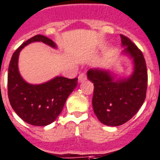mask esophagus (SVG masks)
<instances>
[{
  "label": "esophagus",
  "mask_w": 160,
  "mask_h": 160,
  "mask_svg": "<svg viewBox=\"0 0 160 160\" xmlns=\"http://www.w3.org/2000/svg\"><path fill=\"white\" fill-rule=\"evenodd\" d=\"M86 80H87V76H86L85 73H81V74H80V76H78L79 83H83V82L85 81Z\"/></svg>",
  "instance_id": "34e87169"
}]
</instances>
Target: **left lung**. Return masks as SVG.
Instances as JSON below:
<instances>
[{"label": "left lung", "mask_w": 160, "mask_h": 160, "mask_svg": "<svg viewBox=\"0 0 160 160\" xmlns=\"http://www.w3.org/2000/svg\"><path fill=\"white\" fill-rule=\"evenodd\" d=\"M122 55L132 60L131 74L118 77L109 69L92 68L88 79L93 83L92 107L101 123L109 126L124 124L137 113L146 98L147 72L142 51L127 37L121 34Z\"/></svg>", "instance_id": "obj_1"}]
</instances>
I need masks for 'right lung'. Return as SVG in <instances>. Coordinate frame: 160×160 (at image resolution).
I'll return each mask as SVG.
<instances>
[{
	"label": "right lung",
	"instance_id": "1",
	"mask_svg": "<svg viewBox=\"0 0 160 160\" xmlns=\"http://www.w3.org/2000/svg\"><path fill=\"white\" fill-rule=\"evenodd\" d=\"M42 42L56 49L54 41L43 35H35L16 50L8 71V97L15 113L28 124L45 126L55 122L67 99L77 85V78L55 76L42 84H29L21 76L18 58L21 51L32 42Z\"/></svg>",
	"mask_w": 160,
	"mask_h": 160
}]
</instances>
